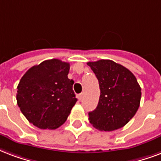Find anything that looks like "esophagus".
Listing matches in <instances>:
<instances>
[{"label": "esophagus", "mask_w": 161, "mask_h": 161, "mask_svg": "<svg viewBox=\"0 0 161 161\" xmlns=\"http://www.w3.org/2000/svg\"><path fill=\"white\" fill-rule=\"evenodd\" d=\"M77 97H78V100H81V99H82V97H83V94H78V95H77Z\"/></svg>", "instance_id": "obj_1"}]
</instances>
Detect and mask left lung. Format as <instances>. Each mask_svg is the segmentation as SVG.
Instances as JSON below:
<instances>
[{
  "instance_id": "obj_1",
  "label": "left lung",
  "mask_w": 161,
  "mask_h": 161,
  "mask_svg": "<svg viewBox=\"0 0 161 161\" xmlns=\"http://www.w3.org/2000/svg\"><path fill=\"white\" fill-rule=\"evenodd\" d=\"M99 81L100 96L89 122L100 131L124 127L134 116L141 100V88L132 72L110 60L87 63Z\"/></svg>"
}]
</instances>
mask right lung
Instances as JSON below:
<instances>
[{"mask_svg":"<svg viewBox=\"0 0 161 161\" xmlns=\"http://www.w3.org/2000/svg\"><path fill=\"white\" fill-rule=\"evenodd\" d=\"M70 64L51 59L29 68L18 85L17 102L28 121L40 129L64 123L77 102Z\"/></svg>","mask_w":161,"mask_h":161,"instance_id":"obj_1","label":"right lung"}]
</instances>
